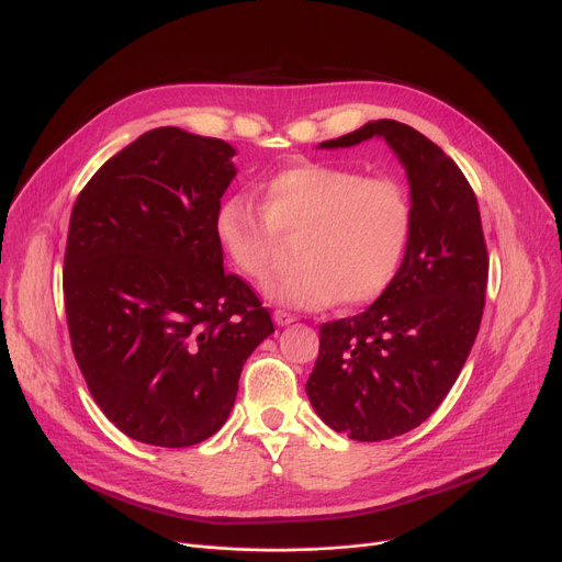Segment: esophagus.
<instances>
[{"mask_svg":"<svg viewBox=\"0 0 562 562\" xmlns=\"http://www.w3.org/2000/svg\"><path fill=\"white\" fill-rule=\"evenodd\" d=\"M273 321L278 323V326H289V323L296 321V316H293V314L286 312V310H276V312H273Z\"/></svg>","mask_w":562,"mask_h":562,"instance_id":"1","label":"esophagus"}]
</instances>
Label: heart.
Wrapping results in <instances>:
<instances>
[{
  "instance_id": "b5f03b06",
  "label": "heart",
  "mask_w": 562,
  "mask_h": 562,
  "mask_svg": "<svg viewBox=\"0 0 562 562\" xmlns=\"http://www.w3.org/2000/svg\"><path fill=\"white\" fill-rule=\"evenodd\" d=\"M259 193L261 206L244 193L221 200L212 227L227 261L248 280L269 276L282 239L299 236L296 269L263 286L273 303L360 307L390 289L415 223L409 191L396 177L303 164L273 175Z\"/></svg>"
}]
</instances>
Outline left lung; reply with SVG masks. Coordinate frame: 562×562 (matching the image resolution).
Returning <instances> with one entry per match:
<instances>
[{
	"mask_svg": "<svg viewBox=\"0 0 562 562\" xmlns=\"http://www.w3.org/2000/svg\"><path fill=\"white\" fill-rule=\"evenodd\" d=\"M373 136L405 166L412 236L394 282L371 307L323 323L305 385L316 415L358 441L417 428L447 398L481 328L490 269L476 193L422 132L382 117L321 147Z\"/></svg>",
	"mask_w": 562,
	"mask_h": 562,
	"instance_id": "left-lung-1",
	"label": "left lung"
}]
</instances>
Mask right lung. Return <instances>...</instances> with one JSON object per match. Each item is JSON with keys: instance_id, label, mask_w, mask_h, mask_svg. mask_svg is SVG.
Masks as SVG:
<instances>
[{"instance_id": "right-lung-1", "label": "right lung", "mask_w": 562, "mask_h": 562, "mask_svg": "<svg viewBox=\"0 0 562 562\" xmlns=\"http://www.w3.org/2000/svg\"><path fill=\"white\" fill-rule=\"evenodd\" d=\"M232 157L221 138L150 130L72 206L64 299L75 360L106 419L143 445L212 437L250 352L276 330L255 291L223 271L214 239Z\"/></svg>"}]
</instances>
